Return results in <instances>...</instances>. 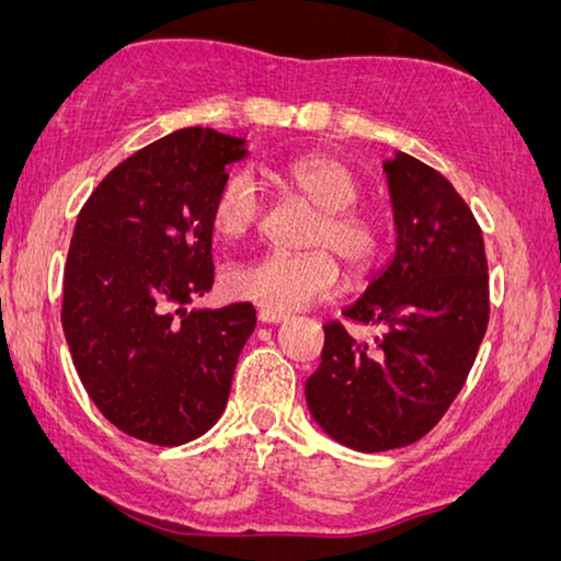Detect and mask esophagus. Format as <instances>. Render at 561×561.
I'll return each mask as SVG.
<instances>
[{
    "instance_id": "34e87169",
    "label": "esophagus",
    "mask_w": 561,
    "mask_h": 561,
    "mask_svg": "<svg viewBox=\"0 0 561 561\" xmlns=\"http://www.w3.org/2000/svg\"><path fill=\"white\" fill-rule=\"evenodd\" d=\"M257 321L260 324H280V321H286V313L273 309H257Z\"/></svg>"
}]
</instances>
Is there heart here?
<instances>
[{
  "label": "heart",
  "mask_w": 561,
  "mask_h": 561,
  "mask_svg": "<svg viewBox=\"0 0 561 561\" xmlns=\"http://www.w3.org/2000/svg\"><path fill=\"white\" fill-rule=\"evenodd\" d=\"M280 181L298 202L311 206L317 219L306 229L304 244L313 248L301 255H267L250 263L229 265L221 275V288L229 298L250 301L273 311H294L298 306L334 294L340 267L365 273L378 257L382 232L373 214L352 209L359 198V183L336 158L321 152L290 158L280 168ZM265 198L257 175L240 168L229 173L214 198V229L221 237L237 240L263 219Z\"/></svg>",
  "instance_id": "obj_1"
}]
</instances>
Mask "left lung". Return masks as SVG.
Wrapping results in <instances>:
<instances>
[{
	"instance_id": "1",
	"label": "left lung",
	"mask_w": 561,
	"mask_h": 561,
	"mask_svg": "<svg viewBox=\"0 0 561 561\" xmlns=\"http://www.w3.org/2000/svg\"><path fill=\"white\" fill-rule=\"evenodd\" d=\"M396 255L342 313L378 329L373 344L340 321L324 327L306 403L334 442L386 451L432 432L462 390L488 329V260L480 225L455 186L421 160L382 163Z\"/></svg>"
}]
</instances>
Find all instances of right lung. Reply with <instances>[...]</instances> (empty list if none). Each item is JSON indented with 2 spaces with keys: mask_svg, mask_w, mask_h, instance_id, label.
I'll return each instance as SVG.
<instances>
[{
  "mask_svg": "<svg viewBox=\"0 0 561 561\" xmlns=\"http://www.w3.org/2000/svg\"><path fill=\"white\" fill-rule=\"evenodd\" d=\"M242 137L186 127L114 168L76 219L60 324L106 421L175 447L225 413L252 304L188 309L214 283V198Z\"/></svg>",
  "mask_w": 561,
  "mask_h": 561,
  "instance_id": "add662e5",
  "label": "right lung"
}]
</instances>
